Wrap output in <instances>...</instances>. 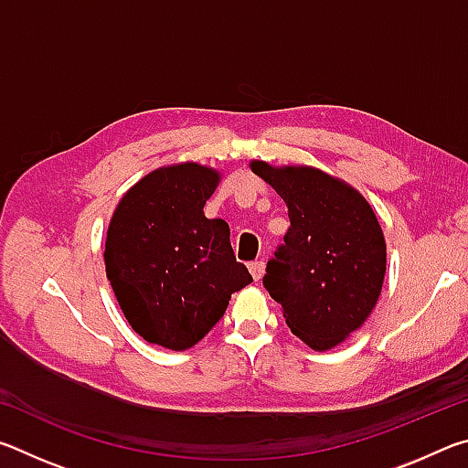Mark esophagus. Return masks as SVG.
Returning a JSON list of instances; mask_svg holds the SVG:
<instances>
[{
  "mask_svg": "<svg viewBox=\"0 0 468 468\" xmlns=\"http://www.w3.org/2000/svg\"><path fill=\"white\" fill-rule=\"evenodd\" d=\"M250 272L253 276V281H260L266 272V264L262 262V260H256V262L250 264Z\"/></svg>",
  "mask_w": 468,
  "mask_h": 468,
  "instance_id": "esophagus-1",
  "label": "esophagus"
}]
</instances>
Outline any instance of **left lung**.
I'll use <instances>...</instances> for the list:
<instances>
[{
    "label": "left lung",
    "mask_w": 468,
    "mask_h": 468,
    "mask_svg": "<svg viewBox=\"0 0 468 468\" xmlns=\"http://www.w3.org/2000/svg\"><path fill=\"white\" fill-rule=\"evenodd\" d=\"M250 169L279 194L291 227L268 260L264 289L292 335L328 351L369 318L386 274V239L369 202L346 181L307 165Z\"/></svg>",
    "instance_id": "1"
}]
</instances>
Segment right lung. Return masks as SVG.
I'll return each instance as SVG.
<instances>
[{"label": "right lung", "instance_id": "obj_1", "mask_svg": "<svg viewBox=\"0 0 468 468\" xmlns=\"http://www.w3.org/2000/svg\"><path fill=\"white\" fill-rule=\"evenodd\" d=\"M220 171L158 167L123 194L109 220L105 271L125 320L146 343L186 351L223 318L251 274L235 260L223 218H206Z\"/></svg>", "mask_w": 468, "mask_h": 468}]
</instances>
